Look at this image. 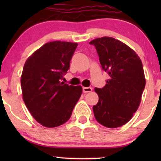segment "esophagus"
Returning a JSON list of instances; mask_svg holds the SVG:
<instances>
[{"label":"esophagus","instance_id":"esophagus-1","mask_svg":"<svg viewBox=\"0 0 161 161\" xmlns=\"http://www.w3.org/2000/svg\"><path fill=\"white\" fill-rule=\"evenodd\" d=\"M82 91L84 93H88V92H91L92 91V87H83Z\"/></svg>","mask_w":161,"mask_h":161}]
</instances>
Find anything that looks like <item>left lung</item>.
Masks as SVG:
<instances>
[{
	"mask_svg": "<svg viewBox=\"0 0 161 161\" xmlns=\"http://www.w3.org/2000/svg\"><path fill=\"white\" fill-rule=\"evenodd\" d=\"M89 44L95 46L100 64L110 77L104 88H95L99 100L93 106L94 115L105 127H120L132 119L141 103L145 86L142 60L131 47L111 37Z\"/></svg>",
	"mask_w": 161,
	"mask_h": 161,
	"instance_id": "left-lung-1",
	"label": "left lung"
}]
</instances>
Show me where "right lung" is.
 <instances>
[{"label": "right lung", "instance_id": "obj_1", "mask_svg": "<svg viewBox=\"0 0 161 161\" xmlns=\"http://www.w3.org/2000/svg\"><path fill=\"white\" fill-rule=\"evenodd\" d=\"M77 43L54 41L29 57L21 75L22 95L34 119L53 128L69 120L82 93L81 86L60 82L69 68Z\"/></svg>", "mask_w": 161, "mask_h": 161}]
</instances>
